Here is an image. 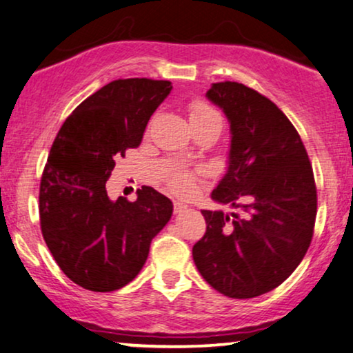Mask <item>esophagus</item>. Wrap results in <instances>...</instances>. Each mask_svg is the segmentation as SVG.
Segmentation results:
<instances>
[{
	"label": "esophagus",
	"mask_w": 353,
	"mask_h": 353,
	"mask_svg": "<svg viewBox=\"0 0 353 353\" xmlns=\"http://www.w3.org/2000/svg\"><path fill=\"white\" fill-rule=\"evenodd\" d=\"M187 210V205L184 202H179V200H174V213H182Z\"/></svg>",
	"instance_id": "34e87169"
}]
</instances>
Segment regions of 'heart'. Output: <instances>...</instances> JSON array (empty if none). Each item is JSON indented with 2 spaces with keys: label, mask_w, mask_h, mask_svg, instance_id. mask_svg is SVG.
Instances as JSON below:
<instances>
[{
  "label": "heart",
  "mask_w": 353,
  "mask_h": 353,
  "mask_svg": "<svg viewBox=\"0 0 353 353\" xmlns=\"http://www.w3.org/2000/svg\"><path fill=\"white\" fill-rule=\"evenodd\" d=\"M187 110H189V120L194 130L202 127H215L221 130V114L208 102L203 99H192L187 105ZM168 185L169 189L179 195L190 194L195 185V174L182 168H172L168 172Z\"/></svg>",
  "instance_id": "b5f03b06"
}]
</instances>
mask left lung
Wrapping results in <instances>:
<instances>
[{
	"label": "left lung",
	"instance_id": "left-lung-1",
	"mask_svg": "<svg viewBox=\"0 0 353 353\" xmlns=\"http://www.w3.org/2000/svg\"><path fill=\"white\" fill-rule=\"evenodd\" d=\"M207 97L230 120V166L212 192L238 213L202 210L192 248L200 275L225 296L254 298L283 283L313 239L318 194L296 128L270 99L241 83H213Z\"/></svg>",
	"mask_w": 353,
	"mask_h": 353
}]
</instances>
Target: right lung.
Returning a JSON list of instances; mask_svg holds the SVG:
<instances>
[{
  "label": "right lung",
  "instance_id": "obj_1",
  "mask_svg": "<svg viewBox=\"0 0 353 353\" xmlns=\"http://www.w3.org/2000/svg\"><path fill=\"white\" fill-rule=\"evenodd\" d=\"M171 89L163 79H115L57 133L40 179V230L58 267L79 287L114 292L130 283L172 215L171 200L153 187L138 189L135 202L110 200L105 189L115 159L140 146Z\"/></svg>",
  "mask_w": 353,
  "mask_h": 353
}]
</instances>
